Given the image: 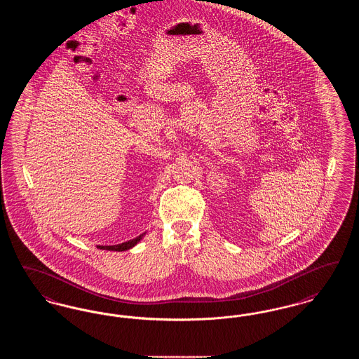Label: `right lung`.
Listing matches in <instances>:
<instances>
[{
  "label": "right lung",
  "mask_w": 359,
  "mask_h": 359,
  "mask_svg": "<svg viewBox=\"0 0 359 359\" xmlns=\"http://www.w3.org/2000/svg\"><path fill=\"white\" fill-rule=\"evenodd\" d=\"M145 234H147V231H145V233H142L141 236H138L136 238L130 239V241H126V242H122V243H118V245H109V246H106V245H97V248H98V249H101V250L126 252V250H129V249L135 248L137 243H138L141 239L144 238V236H145Z\"/></svg>",
  "instance_id": "right-lung-1"
}]
</instances>
